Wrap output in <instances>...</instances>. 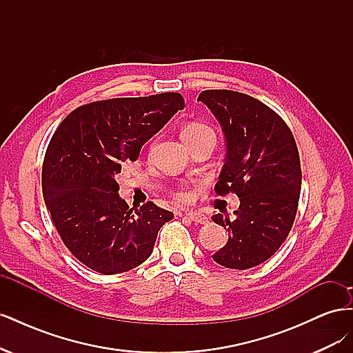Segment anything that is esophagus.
Here are the masks:
<instances>
[{
    "label": "esophagus",
    "mask_w": 353,
    "mask_h": 353,
    "mask_svg": "<svg viewBox=\"0 0 353 353\" xmlns=\"http://www.w3.org/2000/svg\"><path fill=\"white\" fill-rule=\"evenodd\" d=\"M185 216L196 223H206L208 222V216L201 215V213H197V212H185Z\"/></svg>",
    "instance_id": "34e87169"
}]
</instances>
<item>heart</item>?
Here are the masks:
<instances>
[{"label": "heart", "mask_w": 353, "mask_h": 353, "mask_svg": "<svg viewBox=\"0 0 353 353\" xmlns=\"http://www.w3.org/2000/svg\"><path fill=\"white\" fill-rule=\"evenodd\" d=\"M205 135H213V137H215V134H213V131L210 130L208 125H203V123H199V122L190 123L183 130V138H184V140H191V138H199V137H205ZM174 196L179 201H188L191 199V194L184 188L176 190Z\"/></svg>", "instance_id": "b5f03b06"}]
</instances>
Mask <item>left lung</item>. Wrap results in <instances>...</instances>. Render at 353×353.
Listing matches in <instances>:
<instances>
[{
  "instance_id": "left-lung-1",
  "label": "left lung",
  "mask_w": 353,
  "mask_h": 353,
  "mask_svg": "<svg viewBox=\"0 0 353 353\" xmlns=\"http://www.w3.org/2000/svg\"><path fill=\"white\" fill-rule=\"evenodd\" d=\"M197 101L215 114L225 135L216 194L240 199L234 218L212 216L228 231L227 244L212 258L231 270H249L270 259L292 230L302 185L297 145L281 117L248 94L208 90Z\"/></svg>"
}]
</instances>
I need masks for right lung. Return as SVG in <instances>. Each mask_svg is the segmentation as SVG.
Instances as JSON below:
<instances>
[{
    "label": "right lung",
    "instance_id": "1",
    "mask_svg": "<svg viewBox=\"0 0 353 353\" xmlns=\"http://www.w3.org/2000/svg\"><path fill=\"white\" fill-rule=\"evenodd\" d=\"M184 109L179 92L94 101L60 123L42 165V194L60 239L83 265L121 274L150 258L174 213L147 201L130 208L114 176Z\"/></svg>",
    "mask_w": 353,
    "mask_h": 353
}]
</instances>
